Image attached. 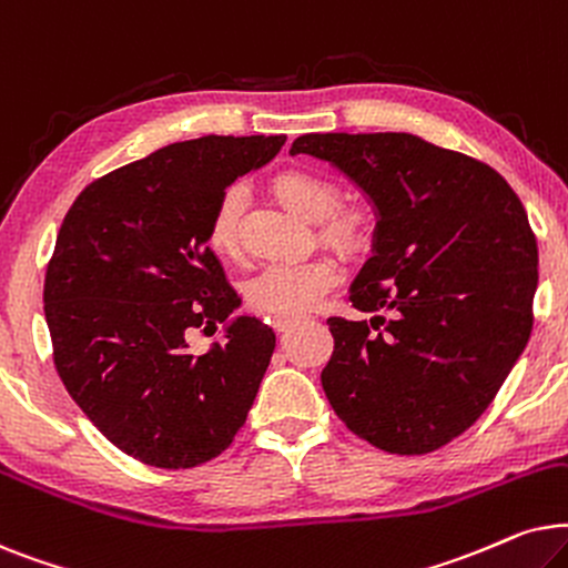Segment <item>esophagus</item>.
Instances as JSON below:
<instances>
[{"label": "esophagus", "mask_w": 568, "mask_h": 568, "mask_svg": "<svg viewBox=\"0 0 568 568\" xmlns=\"http://www.w3.org/2000/svg\"><path fill=\"white\" fill-rule=\"evenodd\" d=\"M301 322V316H275V320H272V327H275L277 332H283V329H291L293 324H298Z\"/></svg>", "instance_id": "34e87169"}]
</instances>
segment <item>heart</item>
Returning <instances> with one entry per match:
<instances>
[{
    "mask_svg": "<svg viewBox=\"0 0 568 568\" xmlns=\"http://www.w3.org/2000/svg\"><path fill=\"white\" fill-rule=\"evenodd\" d=\"M272 194L293 213L320 221L322 236L339 252L355 254L372 241V215L361 205H337V181L320 169L291 165L270 179ZM246 192L241 184H231L217 196L207 223V241L217 254L236 256L241 248V225H244ZM339 277V264L332 254H314L301 262L264 264L246 280V304L256 312L277 316L308 312L324 291Z\"/></svg>",
    "mask_w": 568,
    "mask_h": 568,
    "instance_id": "heart-1",
    "label": "heart"
}]
</instances>
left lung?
Masks as SVG:
<instances>
[{
  "instance_id": "obj_1",
  "label": "left lung",
  "mask_w": 568,
  "mask_h": 568,
  "mask_svg": "<svg viewBox=\"0 0 568 568\" xmlns=\"http://www.w3.org/2000/svg\"><path fill=\"white\" fill-rule=\"evenodd\" d=\"M374 202V256L329 316L322 387L389 455H428L494 403L532 332L538 241L501 173L407 132L301 134Z\"/></svg>"
}]
</instances>
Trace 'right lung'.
Here are the masks:
<instances>
[{"instance_id": "add662e5", "label": "right lung", "mask_w": 568, "mask_h": 568, "mask_svg": "<svg viewBox=\"0 0 568 568\" xmlns=\"http://www.w3.org/2000/svg\"><path fill=\"white\" fill-rule=\"evenodd\" d=\"M283 134L173 142L82 189L43 285L54 366L80 410L140 463L186 470L244 426L275 332L256 316L189 351L241 298L207 246L217 196L283 148Z\"/></svg>"}]
</instances>
